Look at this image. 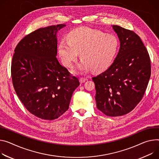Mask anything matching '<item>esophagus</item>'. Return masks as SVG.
<instances>
[{"instance_id":"34e87169","label":"esophagus","mask_w":159,"mask_h":159,"mask_svg":"<svg viewBox=\"0 0 159 159\" xmlns=\"http://www.w3.org/2000/svg\"><path fill=\"white\" fill-rule=\"evenodd\" d=\"M86 80H87V79L85 78V77H80V79H79V81L80 83H84L86 81Z\"/></svg>"}]
</instances>
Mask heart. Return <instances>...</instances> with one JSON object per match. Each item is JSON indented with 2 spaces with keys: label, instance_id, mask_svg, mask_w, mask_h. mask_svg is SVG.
<instances>
[{
  "label": "heart",
  "instance_id": "b5f03b06",
  "mask_svg": "<svg viewBox=\"0 0 159 159\" xmlns=\"http://www.w3.org/2000/svg\"><path fill=\"white\" fill-rule=\"evenodd\" d=\"M119 48V42L115 35L80 27L68 34V40L62 39L57 49L63 64L68 68L72 67L80 52L82 60L76 71L84 73L91 70L101 72L107 69L115 60Z\"/></svg>",
  "mask_w": 159,
  "mask_h": 159
}]
</instances>
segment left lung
<instances>
[{"instance_id": "8db88e82", "label": "left lung", "mask_w": 159, "mask_h": 159, "mask_svg": "<svg viewBox=\"0 0 159 159\" xmlns=\"http://www.w3.org/2000/svg\"><path fill=\"white\" fill-rule=\"evenodd\" d=\"M120 49L111 65L92 79L95 84L96 107L109 117L131 111L141 100L151 75L146 47L134 32L113 25Z\"/></svg>"}]
</instances>
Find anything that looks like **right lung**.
<instances>
[{
  "instance_id": "add662e5",
  "label": "right lung",
  "mask_w": 159,
  "mask_h": 159,
  "mask_svg": "<svg viewBox=\"0 0 159 159\" xmlns=\"http://www.w3.org/2000/svg\"><path fill=\"white\" fill-rule=\"evenodd\" d=\"M65 26L42 28L26 35L12 57L14 90L27 110L44 120H54L63 114L80 84L56 58V34Z\"/></svg>"
}]
</instances>
